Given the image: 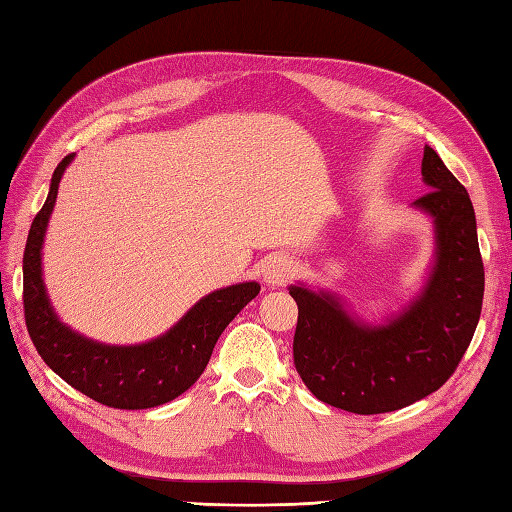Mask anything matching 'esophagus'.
<instances>
[{"label":"esophagus","instance_id":"34e87169","mask_svg":"<svg viewBox=\"0 0 512 512\" xmlns=\"http://www.w3.org/2000/svg\"><path fill=\"white\" fill-rule=\"evenodd\" d=\"M292 261L285 255H275L268 259V264L264 268V281L270 285V288H281L292 277Z\"/></svg>","mask_w":512,"mask_h":512}]
</instances>
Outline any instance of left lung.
I'll use <instances>...</instances> for the list:
<instances>
[{
	"label": "left lung",
	"instance_id": "1",
	"mask_svg": "<svg viewBox=\"0 0 512 512\" xmlns=\"http://www.w3.org/2000/svg\"><path fill=\"white\" fill-rule=\"evenodd\" d=\"M430 192L414 207L434 220L436 255L427 283L384 325L351 316L336 294L290 285L299 305L294 366L312 395L355 414H382L419 401L454 375L478 327L484 266L467 189L423 148Z\"/></svg>",
	"mask_w": 512,
	"mask_h": 512
}]
</instances>
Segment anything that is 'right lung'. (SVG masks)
Segmentation results:
<instances>
[{"label": "right lung", "instance_id": "right-lung-1", "mask_svg": "<svg viewBox=\"0 0 512 512\" xmlns=\"http://www.w3.org/2000/svg\"><path fill=\"white\" fill-rule=\"evenodd\" d=\"M74 154L58 163L50 194L32 220L23 251V312L28 334L43 362L65 382L102 406L144 410L176 399L205 371L213 347L231 320L259 294L246 281L211 292L163 336L144 344L113 347L76 334L58 320L43 283L41 248L52 216L58 183Z\"/></svg>", "mask_w": 512, "mask_h": 512}]
</instances>
